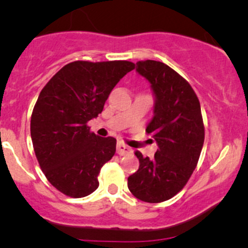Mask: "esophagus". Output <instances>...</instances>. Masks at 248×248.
Wrapping results in <instances>:
<instances>
[{"label": "esophagus", "mask_w": 248, "mask_h": 248, "mask_svg": "<svg viewBox=\"0 0 248 248\" xmlns=\"http://www.w3.org/2000/svg\"><path fill=\"white\" fill-rule=\"evenodd\" d=\"M116 153H118L119 155H127V154L132 153V148H129L126 146V144L119 142V143L116 144Z\"/></svg>", "instance_id": "34e87169"}]
</instances>
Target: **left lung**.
Returning <instances> with one entry per match:
<instances>
[{
    "label": "left lung",
    "mask_w": 248,
    "mask_h": 248,
    "mask_svg": "<svg viewBox=\"0 0 248 248\" xmlns=\"http://www.w3.org/2000/svg\"><path fill=\"white\" fill-rule=\"evenodd\" d=\"M150 84L154 116L146 132L158 149L153 160L135 150L140 167L128 177V189L140 201L161 203L181 191L192 175L204 143L201 104L186 79L164 62H136Z\"/></svg>",
    "instance_id": "8db88e82"
}]
</instances>
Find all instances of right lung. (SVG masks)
I'll return each mask as SVG.
<instances>
[{"label": "right lung", "instance_id": "1", "mask_svg": "<svg viewBox=\"0 0 248 248\" xmlns=\"http://www.w3.org/2000/svg\"><path fill=\"white\" fill-rule=\"evenodd\" d=\"M134 62H73L45 85L33 107L30 132L43 172L57 190L73 198L95 191L102 166L114 156L116 140L90 132L108 95Z\"/></svg>", "mask_w": 248, "mask_h": 248}]
</instances>
